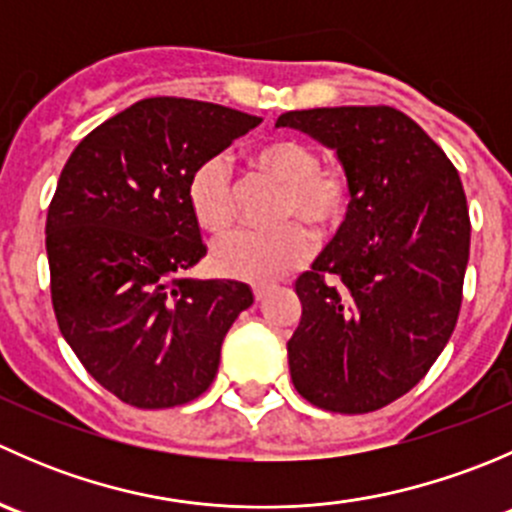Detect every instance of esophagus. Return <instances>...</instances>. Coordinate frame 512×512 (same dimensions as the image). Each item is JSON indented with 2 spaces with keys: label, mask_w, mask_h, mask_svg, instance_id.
Here are the masks:
<instances>
[{
  "label": "esophagus",
  "mask_w": 512,
  "mask_h": 512,
  "mask_svg": "<svg viewBox=\"0 0 512 512\" xmlns=\"http://www.w3.org/2000/svg\"><path fill=\"white\" fill-rule=\"evenodd\" d=\"M270 289H272V287H265V285H255V287H252V294H255V299H257V302H262V299H265L267 294H270Z\"/></svg>",
  "instance_id": "obj_1"
}]
</instances>
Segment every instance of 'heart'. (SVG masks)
<instances>
[{"label":"heart","mask_w":512,"mask_h":512,"mask_svg":"<svg viewBox=\"0 0 512 512\" xmlns=\"http://www.w3.org/2000/svg\"><path fill=\"white\" fill-rule=\"evenodd\" d=\"M252 165L285 185L280 220H304L327 232L344 220L349 183L334 168H319L317 151L294 138H280L252 151ZM188 208L210 235H223L235 220L230 168L223 158H208L188 180ZM312 255V235L302 223L275 230H237L213 247V267L225 277L272 285Z\"/></svg>","instance_id":"heart-1"}]
</instances>
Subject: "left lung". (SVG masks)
Masks as SVG:
<instances>
[{
	"label": "left lung",
	"mask_w": 512,
	"mask_h": 512,
	"mask_svg": "<svg viewBox=\"0 0 512 512\" xmlns=\"http://www.w3.org/2000/svg\"><path fill=\"white\" fill-rule=\"evenodd\" d=\"M275 126L332 148L352 195L337 237L294 282L292 384L319 409L376 411L414 389L456 327L471 252L461 178L389 106L287 111Z\"/></svg>",
	"instance_id": "left-lung-1"
}]
</instances>
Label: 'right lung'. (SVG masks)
Here are the masks:
<instances>
[{"label": "right lung", "mask_w": 512, "mask_h": 512, "mask_svg": "<svg viewBox=\"0 0 512 512\" xmlns=\"http://www.w3.org/2000/svg\"><path fill=\"white\" fill-rule=\"evenodd\" d=\"M260 121L218 103L143 98L94 128L61 170L46 215L56 322L86 371L126 404L198 399L218 374L227 329L252 304L245 282L188 275L208 252L188 180Z\"/></svg>", "instance_id": "1"}]
</instances>
